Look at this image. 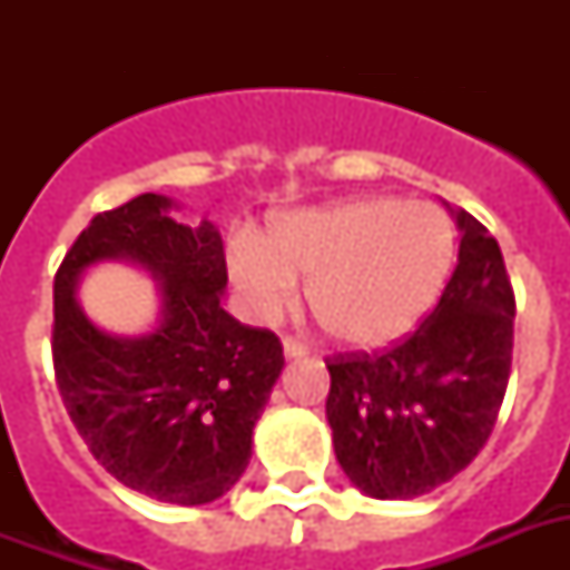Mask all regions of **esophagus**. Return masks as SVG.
<instances>
[{
	"mask_svg": "<svg viewBox=\"0 0 570 570\" xmlns=\"http://www.w3.org/2000/svg\"><path fill=\"white\" fill-rule=\"evenodd\" d=\"M284 355L293 361V357H304L307 355V346L304 343H298V340L293 337H284Z\"/></svg>",
	"mask_w": 570,
	"mask_h": 570,
	"instance_id": "1",
	"label": "esophagus"
}]
</instances>
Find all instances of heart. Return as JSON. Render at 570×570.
Masks as SVG:
<instances>
[{"label": "heart", "instance_id": "obj_1", "mask_svg": "<svg viewBox=\"0 0 570 570\" xmlns=\"http://www.w3.org/2000/svg\"><path fill=\"white\" fill-rule=\"evenodd\" d=\"M455 263V224L438 204L352 197L277 218L266 239H239L227 266L242 307L275 322L307 281V307L328 337L381 348L432 311Z\"/></svg>", "mask_w": 570, "mask_h": 570}]
</instances>
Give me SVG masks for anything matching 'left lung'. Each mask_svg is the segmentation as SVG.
<instances>
[{"mask_svg":"<svg viewBox=\"0 0 570 570\" xmlns=\"http://www.w3.org/2000/svg\"><path fill=\"white\" fill-rule=\"evenodd\" d=\"M459 266L438 307L387 352L328 361L325 402L343 473L375 500L429 494L476 459L512 373L514 293L485 224L450 209Z\"/></svg>","mask_w":570,"mask_h":570,"instance_id":"left-lung-1","label":"left lung"}]
</instances>
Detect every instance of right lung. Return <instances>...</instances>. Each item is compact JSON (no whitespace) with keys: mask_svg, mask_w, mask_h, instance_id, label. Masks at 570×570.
Instances as JSON below:
<instances>
[{"mask_svg":"<svg viewBox=\"0 0 570 570\" xmlns=\"http://www.w3.org/2000/svg\"><path fill=\"white\" fill-rule=\"evenodd\" d=\"M171 209V197L147 191L79 233L52 286V364L76 432L111 476L159 503L204 505L248 468L284 346L222 307L215 224L189 227ZM106 258L136 262L160 284V322L147 335L97 330L75 302L83 272Z\"/></svg>","mask_w":570,"mask_h":570,"instance_id":"right-lung-1","label":"right lung"}]
</instances>
